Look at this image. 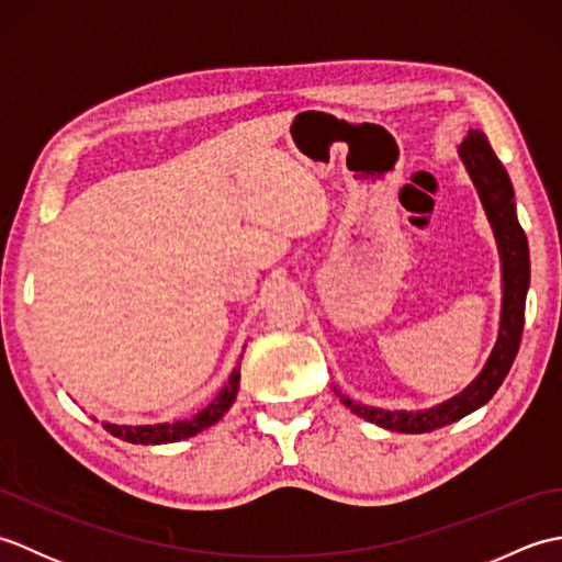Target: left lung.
<instances>
[{"label":"left lung","mask_w":562,"mask_h":562,"mask_svg":"<svg viewBox=\"0 0 562 562\" xmlns=\"http://www.w3.org/2000/svg\"><path fill=\"white\" fill-rule=\"evenodd\" d=\"M461 159L469 169L475 188H479L487 220L493 224L497 236L499 256H503V321H499V336L495 348L487 357L483 372L473 384L461 391L459 396L437 405L425 413H391L381 408H369V405L352 403L350 398L340 396L348 408L374 423L379 427L396 429V432L423 435L432 432L445 425L461 420L463 415L479 411L495 396V391L503 384L512 362L519 352L521 330H524V304H527L529 290V244L515 210V190H512L509 176L505 166L499 164L491 142L485 139L479 130H471L469 137L461 142Z\"/></svg>","instance_id":"obj_1"}]
</instances>
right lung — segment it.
Listing matches in <instances>:
<instances>
[{
  "instance_id": "add662e5",
  "label": "right lung",
  "mask_w": 562,
  "mask_h": 562,
  "mask_svg": "<svg viewBox=\"0 0 562 562\" xmlns=\"http://www.w3.org/2000/svg\"><path fill=\"white\" fill-rule=\"evenodd\" d=\"M238 381H241V362L234 367V372L226 381V386L220 391V396L214 398L205 411H200L198 415L188 417V420H178V423H166V425H147V427H125V425H103L113 437H121L125 441H133V445H169V441L178 439H188L202 429L214 425L220 417L232 408V403L236 401L238 393Z\"/></svg>"
}]
</instances>
